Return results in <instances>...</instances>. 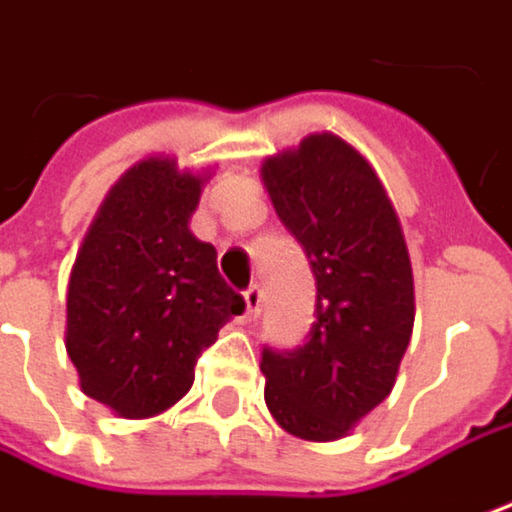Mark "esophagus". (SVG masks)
I'll return each mask as SVG.
<instances>
[{"label":"esophagus","mask_w":512,"mask_h":512,"mask_svg":"<svg viewBox=\"0 0 512 512\" xmlns=\"http://www.w3.org/2000/svg\"><path fill=\"white\" fill-rule=\"evenodd\" d=\"M243 299H246V316L255 319L257 313H260V307H263V290H260L257 284H252V287L243 293Z\"/></svg>","instance_id":"1"}]
</instances>
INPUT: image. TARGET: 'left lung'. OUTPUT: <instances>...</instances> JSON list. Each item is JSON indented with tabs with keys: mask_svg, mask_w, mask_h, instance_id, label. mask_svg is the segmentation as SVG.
Here are the masks:
<instances>
[{
	"mask_svg": "<svg viewBox=\"0 0 512 512\" xmlns=\"http://www.w3.org/2000/svg\"><path fill=\"white\" fill-rule=\"evenodd\" d=\"M281 225L316 281L302 346L260 351L266 407L302 440H337L395 384L413 331V272L393 205L349 143L310 134L263 163Z\"/></svg>",
	"mask_w": 512,
	"mask_h": 512,
	"instance_id": "left-lung-1",
	"label": "left lung"
}]
</instances>
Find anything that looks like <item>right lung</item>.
Instances as JSON below:
<instances>
[{"label": "right lung", "instance_id": "right-lung-1", "mask_svg": "<svg viewBox=\"0 0 512 512\" xmlns=\"http://www.w3.org/2000/svg\"><path fill=\"white\" fill-rule=\"evenodd\" d=\"M202 178L163 158L131 166L108 193L75 257L67 351L81 390L125 419L172 407L202 351L246 310L190 234Z\"/></svg>", "mask_w": 512, "mask_h": 512}]
</instances>
